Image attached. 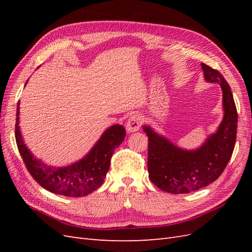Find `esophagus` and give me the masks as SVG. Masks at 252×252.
Returning <instances> with one entry per match:
<instances>
[{
    "instance_id": "esophagus-1",
    "label": "esophagus",
    "mask_w": 252,
    "mask_h": 252,
    "mask_svg": "<svg viewBox=\"0 0 252 252\" xmlns=\"http://www.w3.org/2000/svg\"><path fill=\"white\" fill-rule=\"evenodd\" d=\"M141 126H142V118L140 114H132V116L129 117L126 123V129L129 132H134L136 130H139Z\"/></svg>"
}]
</instances>
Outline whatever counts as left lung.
<instances>
[{"instance_id":"1","label":"left lung","mask_w":252,"mask_h":252,"mask_svg":"<svg viewBox=\"0 0 252 252\" xmlns=\"http://www.w3.org/2000/svg\"><path fill=\"white\" fill-rule=\"evenodd\" d=\"M201 65L205 80L219 83L223 90L225 116L217 133L210 135L200 149L186 151L144 126L149 141L147 167L150 181L172 194L192 192L215 182L223 173L234 149L238 111L230 86L217 69L204 63Z\"/></svg>"}]
</instances>
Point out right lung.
Instances as JSON below:
<instances>
[{
  "instance_id": "add662e5",
  "label": "right lung",
  "mask_w": 252,
  "mask_h": 252,
  "mask_svg": "<svg viewBox=\"0 0 252 252\" xmlns=\"http://www.w3.org/2000/svg\"><path fill=\"white\" fill-rule=\"evenodd\" d=\"M19 105L16 119L18 149L27 170L37 184L50 192L73 197L87 195L103 184L114 149L125 139L126 131L123 126L114 125L107 129L94 147L80 162L64 168H53L37 161L23 142L19 127Z\"/></svg>"
}]
</instances>
